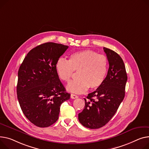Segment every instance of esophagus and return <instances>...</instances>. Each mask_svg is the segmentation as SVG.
Listing matches in <instances>:
<instances>
[{"label": "esophagus", "instance_id": "obj_1", "mask_svg": "<svg viewBox=\"0 0 149 149\" xmlns=\"http://www.w3.org/2000/svg\"><path fill=\"white\" fill-rule=\"evenodd\" d=\"M71 97L72 99H76V98H78V96L77 95H76L71 94Z\"/></svg>", "mask_w": 149, "mask_h": 149}]
</instances>
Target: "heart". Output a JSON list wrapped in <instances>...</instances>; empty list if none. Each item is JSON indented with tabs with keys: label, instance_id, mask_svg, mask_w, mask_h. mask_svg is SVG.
I'll return each mask as SVG.
<instances>
[{
	"label": "heart",
	"instance_id": "b5f03b06",
	"mask_svg": "<svg viewBox=\"0 0 149 149\" xmlns=\"http://www.w3.org/2000/svg\"><path fill=\"white\" fill-rule=\"evenodd\" d=\"M108 67L106 56L89 49L71 54L69 61L60 58L56 63L57 73L65 82H68L74 71H78V78L69 83L67 89L78 94L85 92L88 88L95 90L100 87L105 81Z\"/></svg>",
	"mask_w": 149,
	"mask_h": 149
}]
</instances>
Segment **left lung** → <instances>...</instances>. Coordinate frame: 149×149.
<instances>
[{"instance_id": "left-lung-1", "label": "left lung", "mask_w": 149, "mask_h": 149, "mask_svg": "<svg viewBox=\"0 0 149 149\" xmlns=\"http://www.w3.org/2000/svg\"><path fill=\"white\" fill-rule=\"evenodd\" d=\"M109 63L107 77L102 85L84 98V110L78 120L84 126L98 129L105 125L116 113L123 100L127 74L121 57L111 49L104 47Z\"/></svg>"}]
</instances>
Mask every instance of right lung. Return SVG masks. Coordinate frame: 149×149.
Wrapping results in <instances>:
<instances>
[{
    "instance_id": "obj_1",
    "label": "right lung",
    "mask_w": 149,
    "mask_h": 149,
    "mask_svg": "<svg viewBox=\"0 0 149 149\" xmlns=\"http://www.w3.org/2000/svg\"><path fill=\"white\" fill-rule=\"evenodd\" d=\"M68 46L46 42L30 51L19 66L17 98L23 114L36 126H51L58 119L62 104L70 98L56 69Z\"/></svg>"
}]
</instances>
